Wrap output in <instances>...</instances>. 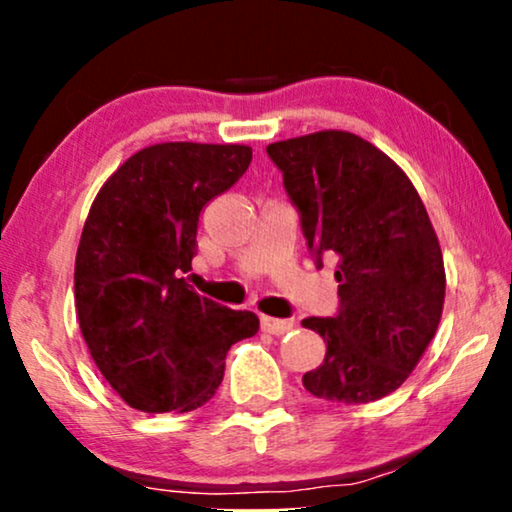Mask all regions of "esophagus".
Listing matches in <instances>:
<instances>
[{
  "instance_id": "1",
  "label": "esophagus",
  "mask_w": 512,
  "mask_h": 512,
  "mask_svg": "<svg viewBox=\"0 0 512 512\" xmlns=\"http://www.w3.org/2000/svg\"><path fill=\"white\" fill-rule=\"evenodd\" d=\"M261 328L265 333L270 335H284L289 333L293 328V321L291 319H275V317H263L261 319Z\"/></svg>"
}]
</instances>
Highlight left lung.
<instances>
[{"instance_id": "1", "label": "left lung", "mask_w": 512, "mask_h": 512, "mask_svg": "<svg viewBox=\"0 0 512 512\" xmlns=\"http://www.w3.org/2000/svg\"><path fill=\"white\" fill-rule=\"evenodd\" d=\"M317 268L338 261L340 307L303 326L326 342L303 375L312 396L370 403L389 396L436 335L445 300L440 244L405 172L359 135L324 130L268 146Z\"/></svg>"}]
</instances>
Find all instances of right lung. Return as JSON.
<instances>
[{
	"instance_id": "obj_1",
	"label": "right lung",
	"mask_w": 512,
	"mask_h": 512,
	"mask_svg": "<svg viewBox=\"0 0 512 512\" xmlns=\"http://www.w3.org/2000/svg\"><path fill=\"white\" fill-rule=\"evenodd\" d=\"M242 144H153L100 188L83 226L74 298L83 340L130 408L188 412L216 394L228 349L258 317L198 296L181 277L200 212L247 172Z\"/></svg>"
}]
</instances>
